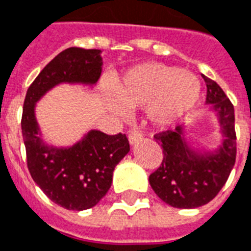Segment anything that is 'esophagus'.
I'll return each mask as SVG.
<instances>
[{
    "instance_id": "34e87169",
    "label": "esophagus",
    "mask_w": 251,
    "mask_h": 251,
    "mask_svg": "<svg viewBox=\"0 0 251 251\" xmlns=\"http://www.w3.org/2000/svg\"><path fill=\"white\" fill-rule=\"evenodd\" d=\"M144 136V132L141 129H129V133H128V140L131 144H135L137 141H140Z\"/></svg>"
}]
</instances>
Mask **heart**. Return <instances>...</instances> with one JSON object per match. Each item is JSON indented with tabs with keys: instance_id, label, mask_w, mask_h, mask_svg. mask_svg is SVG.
I'll list each match as a JSON object with an SVG mask.
<instances>
[{
	"instance_id": "heart-1",
	"label": "heart",
	"mask_w": 251,
	"mask_h": 251,
	"mask_svg": "<svg viewBox=\"0 0 251 251\" xmlns=\"http://www.w3.org/2000/svg\"><path fill=\"white\" fill-rule=\"evenodd\" d=\"M200 90L195 75L160 63L137 66L114 83L115 95L122 105H148L151 120L163 127L176 123L193 110Z\"/></svg>"
}]
</instances>
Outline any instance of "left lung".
<instances>
[{"label": "left lung", "mask_w": 251, "mask_h": 251, "mask_svg": "<svg viewBox=\"0 0 251 251\" xmlns=\"http://www.w3.org/2000/svg\"><path fill=\"white\" fill-rule=\"evenodd\" d=\"M206 83V101L217 111L222 132L226 136L216 154H197L184 144L180 133L161 131L154 139L163 148V161L151 173L150 184L154 193L173 208H199L210 202L225 185L237 154L234 107L217 83L202 75Z\"/></svg>", "instance_id": "obj_1"}]
</instances>
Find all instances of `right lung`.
<instances>
[{
    "instance_id": "right-lung-1",
    "label": "right lung",
    "mask_w": 251,
    "mask_h": 251,
    "mask_svg": "<svg viewBox=\"0 0 251 251\" xmlns=\"http://www.w3.org/2000/svg\"><path fill=\"white\" fill-rule=\"evenodd\" d=\"M100 73V50L66 49L34 79L24 101L21 128L30 175L52 202L69 210L90 209L104 197L111 188L115 167L128 153L129 143L126 133L91 131L74 147H47L39 137L34 104L58 83L94 84Z\"/></svg>"
}]
</instances>
